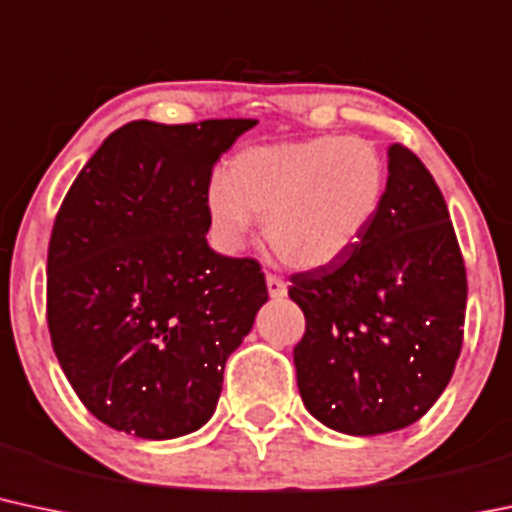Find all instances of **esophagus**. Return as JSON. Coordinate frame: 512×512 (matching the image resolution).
<instances>
[{"instance_id":"obj_1","label":"esophagus","mask_w":512,"mask_h":512,"mask_svg":"<svg viewBox=\"0 0 512 512\" xmlns=\"http://www.w3.org/2000/svg\"><path fill=\"white\" fill-rule=\"evenodd\" d=\"M267 291H269V296H272V299H284L286 284L279 277H274V274H267Z\"/></svg>"}]
</instances>
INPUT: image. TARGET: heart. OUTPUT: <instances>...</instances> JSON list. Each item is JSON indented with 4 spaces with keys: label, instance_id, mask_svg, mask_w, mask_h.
Returning a JSON list of instances; mask_svg holds the SVG:
<instances>
[{
    "label": "heart",
    "instance_id": "b5f03b06",
    "mask_svg": "<svg viewBox=\"0 0 512 512\" xmlns=\"http://www.w3.org/2000/svg\"><path fill=\"white\" fill-rule=\"evenodd\" d=\"M386 194V162L359 136H313L252 145L209 187L213 240L243 250L255 218L284 265L320 269L364 238Z\"/></svg>",
    "mask_w": 512,
    "mask_h": 512
}]
</instances>
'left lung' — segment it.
Here are the masks:
<instances>
[{
  "label": "left lung",
  "instance_id": "obj_1",
  "mask_svg": "<svg viewBox=\"0 0 512 512\" xmlns=\"http://www.w3.org/2000/svg\"><path fill=\"white\" fill-rule=\"evenodd\" d=\"M306 316L294 347L303 406L330 430H403L442 396L462 350L466 272L440 187L389 145L384 204L364 238L328 267L291 277Z\"/></svg>",
  "mask_w": 512,
  "mask_h": 512
}]
</instances>
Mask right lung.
Masks as SVG:
<instances>
[{
  "label": "right lung",
  "instance_id": "add662e5",
  "mask_svg": "<svg viewBox=\"0 0 512 512\" xmlns=\"http://www.w3.org/2000/svg\"><path fill=\"white\" fill-rule=\"evenodd\" d=\"M255 119L131 121L67 192L48 247V328L94 418L143 440L209 423L223 367L267 303L255 260L206 243L213 165Z\"/></svg>",
  "mask_w": 512,
  "mask_h": 512
}]
</instances>
